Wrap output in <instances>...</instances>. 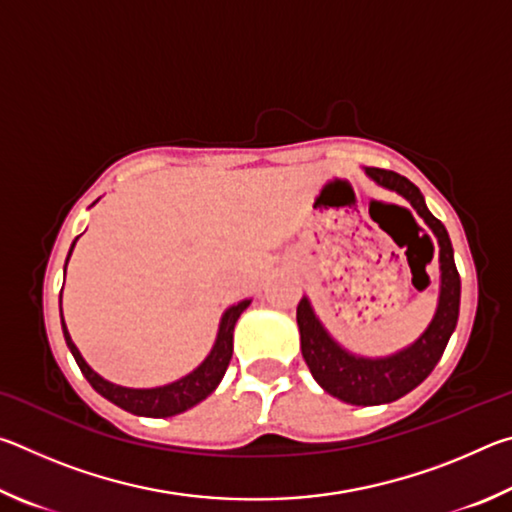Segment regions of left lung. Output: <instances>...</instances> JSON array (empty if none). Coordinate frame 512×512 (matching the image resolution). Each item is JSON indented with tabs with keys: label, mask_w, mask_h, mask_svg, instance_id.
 <instances>
[{
	"label": "left lung",
	"mask_w": 512,
	"mask_h": 512,
	"mask_svg": "<svg viewBox=\"0 0 512 512\" xmlns=\"http://www.w3.org/2000/svg\"><path fill=\"white\" fill-rule=\"evenodd\" d=\"M366 173L377 185L404 196L413 205V210L422 216L424 223L433 230V235H436L440 262V298L436 316H433L420 339L411 343L409 348L381 359L357 357V354L341 348L316 318L309 300H300L296 314L300 327V348L311 375L323 386V391L357 406L395 402L402 395L411 393L415 386H420L431 375V370L436 368L440 357H443L449 336L456 329L458 307H461V277H458L454 264L452 241H449L445 225L427 210L420 189L409 178L395 171L368 167Z\"/></svg>",
	"instance_id": "obj_1"
}]
</instances>
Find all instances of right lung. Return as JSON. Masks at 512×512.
I'll list each match as a JSON object with an SVG mask.
<instances>
[{"instance_id": "1", "label": "right lung", "mask_w": 512, "mask_h": 512, "mask_svg": "<svg viewBox=\"0 0 512 512\" xmlns=\"http://www.w3.org/2000/svg\"><path fill=\"white\" fill-rule=\"evenodd\" d=\"M74 244L69 248V255H72ZM69 255H67V262H69ZM67 262H65V268H67ZM248 305L250 300H241L225 311L219 325V334H216L214 348L210 354H207V359L201 363V366L189 372V375H185L183 379L173 381V384H167V386H158V388H126V386L110 384L108 379L97 375V372L85 363L79 348H76L72 336L67 332L65 320H63V334H65L69 352L74 354V359L79 363L85 379L90 381L92 388L99 395H103L106 400L117 404L119 409H124L128 413L146 415V418H169V415H178L187 409H192V406H196L198 402H203L205 397L219 386V381L223 379L225 370H228V363L232 359V332H235L237 320L241 314H244V309Z\"/></svg>"}]
</instances>
